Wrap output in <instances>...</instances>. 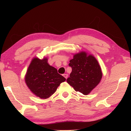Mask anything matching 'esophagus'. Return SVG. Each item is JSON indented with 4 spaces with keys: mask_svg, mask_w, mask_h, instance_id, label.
Here are the masks:
<instances>
[{
    "mask_svg": "<svg viewBox=\"0 0 131 131\" xmlns=\"http://www.w3.org/2000/svg\"><path fill=\"white\" fill-rule=\"evenodd\" d=\"M63 76L66 79H67L68 78V74H64L63 75Z\"/></svg>",
    "mask_w": 131,
    "mask_h": 131,
    "instance_id": "34e87169",
    "label": "esophagus"
}]
</instances>
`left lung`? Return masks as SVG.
<instances>
[{
  "label": "left lung",
  "instance_id": "left-lung-1",
  "mask_svg": "<svg viewBox=\"0 0 131 131\" xmlns=\"http://www.w3.org/2000/svg\"><path fill=\"white\" fill-rule=\"evenodd\" d=\"M69 65L72 71L66 81L77 92L87 95L101 81V68L92 54L84 51L78 53L74 54Z\"/></svg>",
  "mask_w": 131,
  "mask_h": 131
}]
</instances>
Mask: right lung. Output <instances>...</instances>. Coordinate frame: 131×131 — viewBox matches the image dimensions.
I'll return each instance as SVG.
<instances>
[{
  "label": "right lung",
  "mask_w": 131,
  "mask_h": 131,
  "mask_svg": "<svg viewBox=\"0 0 131 131\" xmlns=\"http://www.w3.org/2000/svg\"><path fill=\"white\" fill-rule=\"evenodd\" d=\"M66 79L57 73V70L48 63V58L34 57L27 69L25 82L36 96L42 99L51 97L61 83Z\"/></svg>",
  "instance_id": "add662e5"
}]
</instances>
